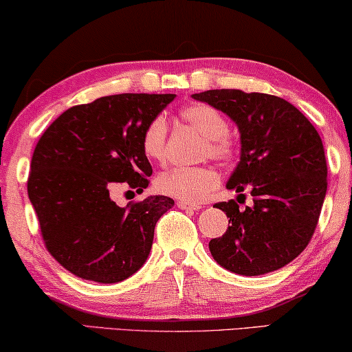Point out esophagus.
I'll return each mask as SVG.
<instances>
[{
	"mask_svg": "<svg viewBox=\"0 0 352 352\" xmlns=\"http://www.w3.org/2000/svg\"><path fill=\"white\" fill-rule=\"evenodd\" d=\"M177 207L180 210H199V208H201L199 206H194V204H188V202H183V201H178Z\"/></svg>",
	"mask_w": 352,
	"mask_h": 352,
	"instance_id": "obj_1",
	"label": "esophagus"
}]
</instances>
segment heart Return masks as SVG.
<instances>
[{
    "instance_id": "heart-1",
    "label": "heart",
    "mask_w": 352,
    "mask_h": 352,
    "mask_svg": "<svg viewBox=\"0 0 352 352\" xmlns=\"http://www.w3.org/2000/svg\"><path fill=\"white\" fill-rule=\"evenodd\" d=\"M185 122L207 138L206 155L214 160H229L234 142L228 134V122L218 109L208 104H191L180 112ZM144 155L153 162H162L167 155V123L156 117L142 134ZM156 190L188 204H199L219 186V175L212 167H172L156 178Z\"/></svg>"
}]
</instances>
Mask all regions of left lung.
<instances>
[{"label": "left lung", "instance_id": "left-lung-1", "mask_svg": "<svg viewBox=\"0 0 352 352\" xmlns=\"http://www.w3.org/2000/svg\"><path fill=\"white\" fill-rule=\"evenodd\" d=\"M192 98L226 113L242 145L226 185L239 192L237 201L214 204L230 226L210 240V253L245 276L281 269L310 243L326 197L327 162L318 131L297 107L272 94L208 90ZM245 189L254 206L240 209Z\"/></svg>", "mask_w": 352, "mask_h": 352}]
</instances>
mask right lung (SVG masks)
<instances>
[{
	"mask_svg": "<svg viewBox=\"0 0 352 352\" xmlns=\"http://www.w3.org/2000/svg\"><path fill=\"white\" fill-rule=\"evenodd\" d=\"M175 94L123 93L63 112L31 158L28 197L49 253L83 280L118 283L148 258L155 226L174 199L148 196L118 207L110 192L148 186L142 134Z\"/></svg>",
	"mask_w": 352,
	"mask_h": 352,
	"instance_id": "obj_1",
	"label": "right lung"
}]
</instances>
